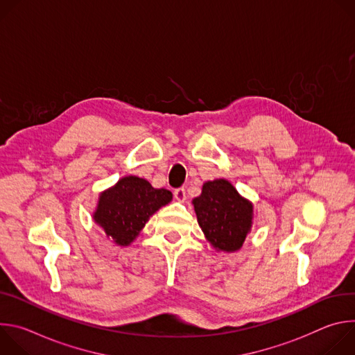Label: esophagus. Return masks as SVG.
I'll return each instance as SVG.
<instances>
[{
  "label": "esophagus",
  "mask_w": 355,
  "mask_h": 355,
  "mask_svg": "<svg viewBox=\"0 0 355 355\" xmlns=\"http://www.w3.org/2000/svg\"><path fill=\"white\" fill-rule=\"evenodd\" d=\"M174 196L178 202H184L187 199V192H185V188H178L174 191Z\"/></svg>",
  "instance_id": "obj_1"
}]
</instances>
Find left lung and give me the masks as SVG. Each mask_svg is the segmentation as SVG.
I'll return each mask as SVG.
<instances>
[{
  "label": "left lung",
  "mask_w": 355,
  "mask_h": 355,
  "mask_svg": "<svg viewBox=\"0 0 355 355\" xmlns=\"http://www.w3.org/2000/svg\"><path fill=\"white\" fill-rule=\"evenodd\" d=\"M192 205L199 227L216 251L234 252L241 248L252 227L254 207L230 181H207Z\"/></svg>",
  "instance_id": "obj_1"
}]
</instances>
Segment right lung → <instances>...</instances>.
Segmentation results:
<instances>
[{"mask_svg":"<svg viewBox=\"0 0 355 355\" xmlns=\"http://www.w3.org/2000/svg\"><path fill=\"white\" fill-rule=\"evenodd\" d=\"M173 200V193L136 175L122 177L99 193L94 222L116 245H130L148 219Z\"/></svg>","mask_w":355,"mask_h":355,"instance_id":"obj_1","label":"right lung"}]
</instances>
